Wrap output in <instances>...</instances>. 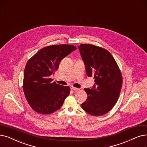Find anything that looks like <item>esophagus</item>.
I'll return each mask as SVG.
<instances>
[{"mask_svg":"<svg viewBox=\"0 0 147 147\" xmlns=\"http://www.w3.org/2000/svg\"><path fill=\"white\" fill-rule=\"evenodd\" d=\"M70 89H71L73 91H77L78 90H79V89H78V88H76V87H74L73 86H71L70 87Z\"/></svg>","mask_w":147,"mask_h":147,"instance_id":"1","label":"esophagus"}]
</instances>
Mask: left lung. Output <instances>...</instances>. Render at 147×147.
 <instances>
[{
  "mask_svg": "<svg viewBox=\"0 0 147 147\" xmlns=\"http://www.w3.org/2000/svg\"><path fill=\"white\" fill-rule=\"evenodd\" d=\"M87 75L95 78L91 89H84L87 100L81 107L93 116L106 114L119 98L122 85L121 70L110 52L101 47L90 44L78 46Z\"/></svg>",
  "mask_w": 147,
  "mask_h": 147,
  "instance_id": "obj_1",
  "label": "left lung"
}]
</instances>
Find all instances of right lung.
<instances>
[{"label":"right lung","instance_id":"right-lung-1","mask_svg":"<svg viewBox=\"0 0 147 147\" xmlns=\"http://www.w3.org/2000/svg\"><path fill=\"white\" fill-rule=\"evenodd\" d=\"M77 49L70 45H55L41 49L29 59L25 68L23 89L31 108L43 115L59 109L69 95L70 87L52 82L63 58Z\"/></svg>","mask_w":147,"mask_h":147}]
</instances>
